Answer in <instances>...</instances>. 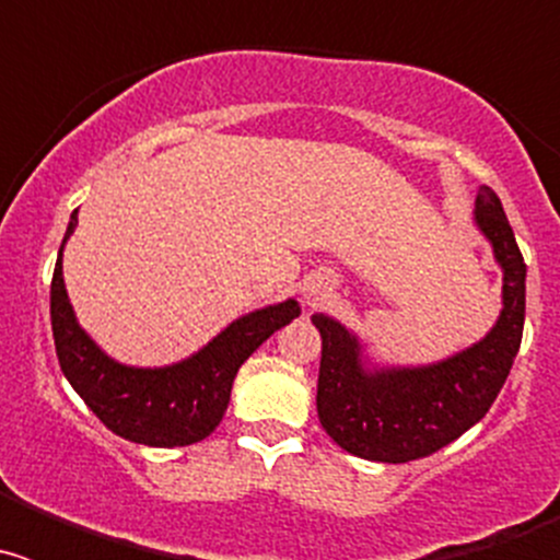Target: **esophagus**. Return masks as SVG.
<instances>
[{
	"label": "esophagus",
	"instance_id": "esophagus-1",
	"mask_svg": "<svg viewBox=\"0 0 560 560\" xmlns=\"http://www.w3.org/2000/svg\"><path fill=\"white\" fill-rule=\"evenodd\" d=\"M328 294H330L328 277H323V275L308 277V283H305V289H303V300H305V305H308V308L325 303V300H328Z\"/></svg>",
	"mask_w": 560,
	"mask_h": 560
}]
</instances>
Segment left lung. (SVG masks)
Masks as SVG:
<instances>
[{"label": "left lung", "instance_id": "obj_1", "mask_svg": "<svg viewBox=\"0 0 560 560\" xmlns=\"http://www.w3.org/2000/svg\"><path fill=\"white\" fill-rule=\"evenodd\" d=\"M474 224L502 266V311L471 348L420 368H378L353 330L328 314L311 323L323 336L316 412L345 452L373 463H409L448 446L485 418L511 373L524 330V277L508 215L491 187H479Z\"/></svg>", "mask_w": 560, "mask_h": 560}]
</instances>
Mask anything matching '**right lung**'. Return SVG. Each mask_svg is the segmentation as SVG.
Masks as SVG:
<instances>
[{
  "label": "right lung",
  "instance_id": "add662e5",
  "mask_svg": "<svg viewBox=\"0 0 560 560\" xmlns=\"http://www.w3.org/2000/svg\"><path fill=\"white\" fill-rule=\"evenodd\" d=\"M78 226V210L69 219L67 235ZM63 244L58 249L49 319L56 339L58 364L86 407L114 434L153 448L192 446L215 432L230 404L237 370L275 330L300 316V303L266 305L237 316L199 353L167 368H131L103 353L95 339L78 325L75 311L63 285Z\"/></svg>",
  "mask_w": 560,
  "mask_h": 560
}]
</instances>
